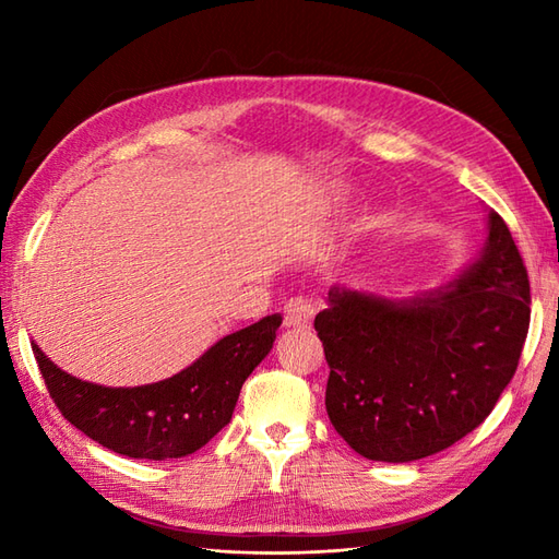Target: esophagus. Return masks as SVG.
<instances>
[{"label": "esophagus", "mask_w": 559, "mask_h": 559, "mask_svg": "<svg viewBox=\"0 0 559 559\" xmlns=\"http://www.w3.org/2000/svg\"><path fill=\"white\" fill-rule=\"evenodd\" d=\"M317 307L310 298H290L283 307V326L286 329H310Z\"/></svg>", "instance_id": "1"}]
</instances>
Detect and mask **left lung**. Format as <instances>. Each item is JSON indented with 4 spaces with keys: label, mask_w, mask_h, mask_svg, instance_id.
Returning a JSON list of instances; mask_svg holds the SVG:
<instances>
[{
    "label": "left lung",
    "mask_w": 559,
    "mask_h": 559,
    "mask_svg": "<svg viewBox=\"0 0 559 559\" xmlns=\"http://www.w3.org/2000/svg\"><path fill=\"white\" fill-rule=\"evenodd\" d=\"M528 322V273L495 211L480 259L444 293L391 302L334 286L314 317L331 425L372 461L437 454L492 413Z\"/></svg>",
    "instance_id": "obj_1"
}]
</instances>
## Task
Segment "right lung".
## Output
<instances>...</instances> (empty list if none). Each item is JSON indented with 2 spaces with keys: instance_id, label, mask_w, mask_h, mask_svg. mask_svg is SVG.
Here are the masks:
<instances>
[{
  "instance_id": "obj_1",
  "label": "right lung",
  "mask_w": 559,
  "mask_h": 559,
  "mask_svg": "<svg viewBox=\"0 0 559 559\" xmlns=\"http://www.w3.org/2000/svg\"><path fill=\"white\" fill-rule=\"evenodd\" d=\"M281 314L221 338L187 370L158 384L110 389L59 370L33 343L47 394L93 442L129 459L194 454L230 423L245 379L266 358Z\"/></svg>"
}]
</instances>
